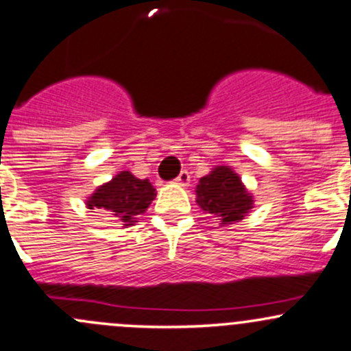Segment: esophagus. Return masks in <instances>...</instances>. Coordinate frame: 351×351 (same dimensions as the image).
<instances>
[{"label":"esophagus","instance_id":"obj_1","mask_svg":"<svg viewBox=\"0 0 351 351\" xmlns=\"http://www.w3.org/2000/svg\"><path fill=\"white\" fill-rule=\"evenodd\" d=\"M189 180H191V176L187 171H182L179 176L176 177V182L180 184V186H187V184H189Z\"/></svg>","mask_w":351,"mask_h":351}]
</instances>
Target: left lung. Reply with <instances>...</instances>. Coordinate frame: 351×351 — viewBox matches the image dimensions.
I'll return each mask as SVG.
<instances>
[{
    "mask_svg": "<svg viewBox=\"0 0 351 351\" xmlns=\"http://www.w3.org/2000/svg\"><path fill=\"white\" fill-rule=\"evenodd\" d=\"M196 202L221 225H233L243 219L254 199L241 184L240 177L225 165L213 169L211 174L201 177L196 187Z\"/></svg>",
    "mask_w": 351,
    "mask_h": 351,
    "instance_id": "left-lung-1",
    "label": "left lung"
}]
</instances>
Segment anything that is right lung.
<instances>
[{
  "mask_svg": "<svg viewBox=\"0 0 351 351\" xmlns=\"http://www.w3.org/2000/svg\"><path fill=\"white\" fill-rule=\"evenodd\" d=\"M155 194L157 193L149 179H138L125 171L113 177L110 182L97 187L86 204L89 209H106L120 218L125 226H130L135 223L136 216L145 213Z\"/></svg>",
  "mask_w": 351,
  "mask_h": 351,
  "instance_id": "add662e5",
  "label": "right lung"
}]
</instances>
